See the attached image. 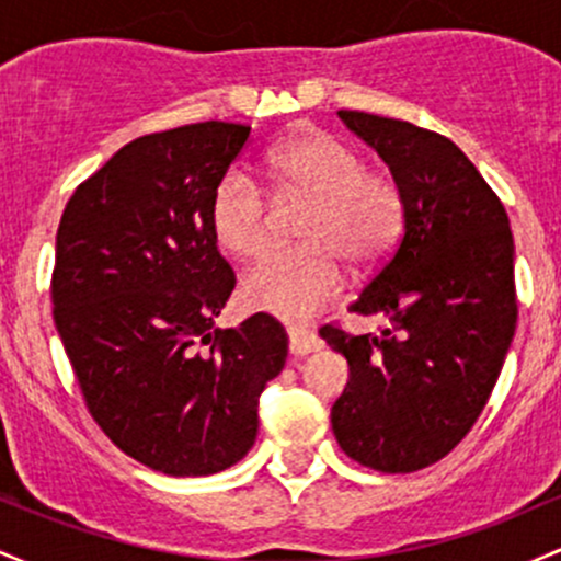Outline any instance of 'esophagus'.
Here are the masks:
<instances>
[{
	"instance_id": "34e87169",
	"label": "esophagus",
	"mask_w": 561,
	"mask_h": 561,
	"mask_svg": "<svg viewBox=\"0 0 561 561\" xmlns=\"http://www.w3.org/2000/svg\"><path fill=\"white\" fill-rule=\"evenodd\" d=\"M287 334H289V353H293V356H308V353L319 351L321 347L319 334L313 330H308V327L289 324Z\"/></svg>"
}]
</instances>
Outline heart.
<instances>
[{
    "label": "heart",
    "instance_id": "obj_1",
    "mask_svg": "<svg viewBox=\"0 0 561 561\" xmlns=\"http://www.w3.org/2000/svg\"><path fill=\"white\" fill-rule=\"evenodd\" d=\"M276 203L308 199L302 242L272 248L244 274L242 300L255 311L302 319L337 293L345 259L371 266L390 253L403 229V195L388 173L369 171L356 147L334 134L298 131L266 156ZM210 229L234 259H253L268 242L274 203L250 171L231 165L210 195Z\"/></svg>",
    "mask_w": 561,
    "mask_h": 561
}]
</instances>
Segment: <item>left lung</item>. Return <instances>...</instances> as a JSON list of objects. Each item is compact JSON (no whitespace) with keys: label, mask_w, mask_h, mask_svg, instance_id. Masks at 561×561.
I'll use <instances>...</instances> for the list:
<instances>
[{"label":"left lung","mask_w":561,"mask_h":561,"mask_svg":"<svg viewBox=\"0 0 561 561\" xmlns=\"http://www.w3.org/2000/svg\"><path fill=\"white\" fill-rule=\"evenodd\" d=\"M390 165L403 231L347 311L382 334L324 324L351 382L332 405L340 448L405 474L450 454L478 422L517 327L514 240L501 199L454 141L409 121L337 111Z\"/></svg>","instance_id":"left-lung-1"}]
</instances>
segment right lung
<instances>
[{
  "label": "right lung",
  "mask_w": 561,
  "mask_h": 561,
  "mask_svg": "<svg viewBox=\"0 0 561 561\" xmlns=\"http://www.w3.org/2000/svg\"><path fill=\"white\" fill-rule=\"evenodd\" d=\"M248 139L227 121L145 134L76 186L57 227L53 317L83 403L124 454L171 478L237 465L285 369L287 332L268 313L214 330L237 279L210 195Z\"/></svg>",
  "instance_id": "obj_1"
}]
</instances>
